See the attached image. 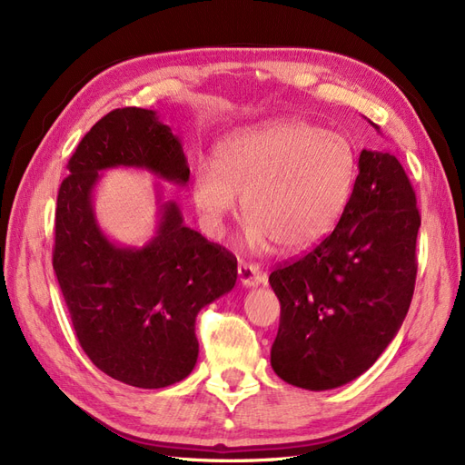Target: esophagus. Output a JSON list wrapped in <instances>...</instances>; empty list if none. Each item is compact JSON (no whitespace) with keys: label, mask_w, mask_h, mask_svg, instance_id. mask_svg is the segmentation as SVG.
<instances>
[{"label":"esophagus","mask_w":465,"mask_h":465,"mask_svg":"<svg viewBox=\"0 0 465 465\" xmlns=\"http://www.w3.org/2000/svg\"><path fill=\"white\" fill-rule=\"evenodd\" d=\"M238 281H241L244 287H258L265 283V273H262L256 265L241 262L238 263Z\"/></svg>","instance_id":"1"}]
</instances>
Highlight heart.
Masks as SVG:
<instances>
[{"label":"heart","mask_w":465,"mask_h":465,"mask_svg":"<svg viewBox=\"0 0 465 465\" xmlns=\"http://www.w3.org/2000/svg\"><path fill=\"white\" fill-rule=\"evenodd\" d=\"M355 153L341 134L304 120H272L224 139L215 166L193 168L192 198L203 231L221 238L244 200V244L301 254L326 238L353 193Z\"/></svg>","instance_id":"b5f03b06"}]
</instances>
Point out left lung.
Here are the masks:
<instances>
[{"instance_id":"obj_1","label":"left lung","mask_w":465,"mask_h":465,"mask_svg":"<svg viewBox=\"0 0 465 465\" xmlns=\"http://www.w3.org/2000/svg\"><path fill=\"white\" fill-rule=\"evenodd\" d=\"M419 227L415 192L400 161L386 149H362L333 232L270 275L281 302L272 345L281 380L322 391L372 367L410 311Z\"/></svg>"}]
</instances>
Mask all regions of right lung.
I'll return each mask as SVG.
<instances>
[{"instance_id":"1","label":"right lung","mask_w":465,"mask_h":465,"mask_svg":"<svg viewBox=\"0 0 465 465\" xmlns=\"http://www.w3.org/2000/svg\"><path fill=\"white\" fill-rule=\"evenodd\" d=\"M55 209L54 272L79 345L96 369L135 388H166L198 362L195 316L232 291L236 258L184 224L157 184V229L143 246L104 234L94 188L110 168H142L186 186L178 135L154 110L118 108L98 120L69 159Z\"/></svg>"}]
</instances>
